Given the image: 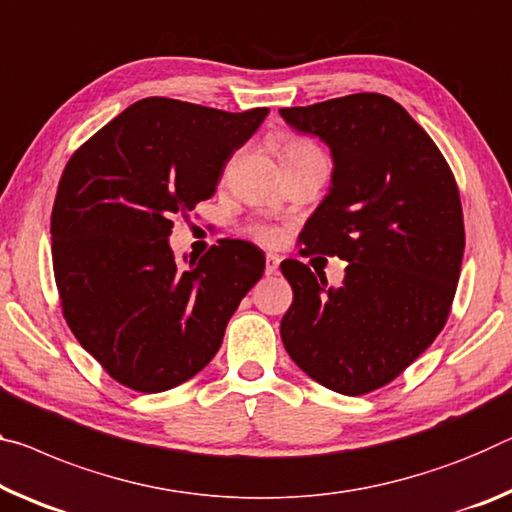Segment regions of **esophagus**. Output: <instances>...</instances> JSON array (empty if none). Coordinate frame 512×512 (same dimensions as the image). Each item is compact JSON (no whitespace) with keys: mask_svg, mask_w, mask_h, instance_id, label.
Instances as JSON below:
<instances>
[{"mask_svg":"<svg viewBox=\"0 0 512 512\" xmlns=\"http://www.w3.org/2000/svg\"><path fill=\"white\" fill-rule=\"evenodd\" d=\"M280 266V257L278 255H266V275H273Z\"/></svg>","mask_w":512,"mask_h":512,"instance_id":"34e87169","label":"esophagus"}]
</instances>
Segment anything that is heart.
<instances>
[{
  "instance_id": "obj_1",
  "label": "heart",
  "mask_w": 512,
  "mask_h": 512,
  "mask_svg": "<svg viewBox=\"0 0 512 512\" xmlns=\"http://www.w3.org/2000/svg\"><path fill=\"white\" fill-rule=\"evenodd\" d=\"M314 150L316 148L310 141L298 139V136H282V139L278 141L280 161L289 159V157H300V154H307V152H314ZM253 234L262 241H275V237H278V232H275L273 227H269V225H255Z\"/></svg>"
}]
</instances>
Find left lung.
<instances>
[{
  "mask_svg": "<svg viewBox=\"0 0 512 512\" xmlns=\"http://www.w3.org/2000/svg\"><path fill=\"white\" fill-rule=\"evenodd\" d=\"M332 152L330 193L300 232V255L346 259L342 287L298 259L280 335L316 383L346 396L392 383L440 335L456 296L465 223L442 152L392 97L355 93L280 109Z\"/></svg>",
  "mask_w": 512,
  "mask_h": 512,
  "instance_id": "1",
  "label": "left lung"
}]
</instances>
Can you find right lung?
Instances as JSON below:
<instances>
[{"label":"right lung","mask_w":512,"mask_h":512,"mask_svg":"<svg viewBox=\"0 0 512 512\" xmlns=\"http://www.w3.org/2000/svg\"><path fill=\"white\" fill-rule=\"evenodd\" d=\"M266 113L145 97L66 164L52 209L56 289L72 335L120 385L154 394L196 376L262 278L253 243L223 239L182 266L168 237L175 214L214 196Z\"/></svg>","instance_id":"1"}]
</instances>
